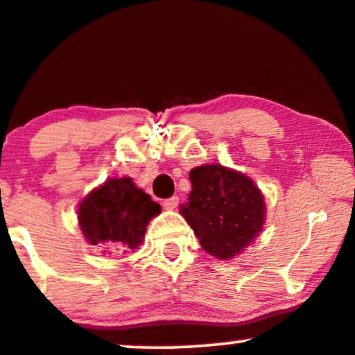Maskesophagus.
Masks as SVG:
<instances>
[{
    "mask_svg": "<svg viewBox=\"0 0 355 355\" xmlns=\"http://www.w3.org/2000/svg\"><path fill=\"white\" fill-rule=\"evenodd\" d=\"M163 205H164L166 211H174V209H176L178 205H179V198H178V196H173V198L166 199L164 202H163Z\"/></svg>",
    "mask_w": 355,
    "mask_h": 355,
    "instance_id": "34e87169",
    "label": "esophagus"
}]
</instances>
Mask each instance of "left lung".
<instances>
[{
	"mask_svg": "<svg viewBox=\"0 0 355 355\" xmlns=\"http://www.w3.org/2000/svg\"><path fill=\"white\" fill-rule=\"evenodd\" d=\"M192 191L181 214L200 247L218 260L237 257L265 224V199L250 178L220 164L191 169Z\"/></svg>",
	"mask_w": 355,
	"mask_h": 355,
	"instance_id": "left-lung-1",
	"label": "left lung"
}]
</instances>
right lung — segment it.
<instances>
[{"label":"right lung","instance_id":"right-lung-1","mask_svg":"<svg viewBox=\"0 0 355 355\" xmlns=\"http://www.w3.org/2000/svg\"><path fill=\"white\" fill-rule=\"evenodd\" d=\"M78 225L90 245L103 252H128L143 242L148 222L161 212L131 178H112L78 205Z\"/></svg>","mask_w":355,"mask_h":355}]
</instances>
